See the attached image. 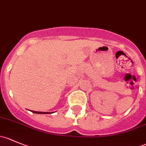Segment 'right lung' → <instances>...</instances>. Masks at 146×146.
<instances>
[{
    "mask_svg": "<svg viewBox=\"0 0 146 146\" xmlns=\"http://www.w3.org/2000/svg\"><path fill=\"white\" fill-rule=\"evenodd\" d=\"M32 112L36 113V114H50L49 112H42V111H32Z\"/></svg>",
    "mask_w": 146,
    "mask_h": 146,
    "instance_id": "1",
    "label": "right lung"
}]
</instances>
